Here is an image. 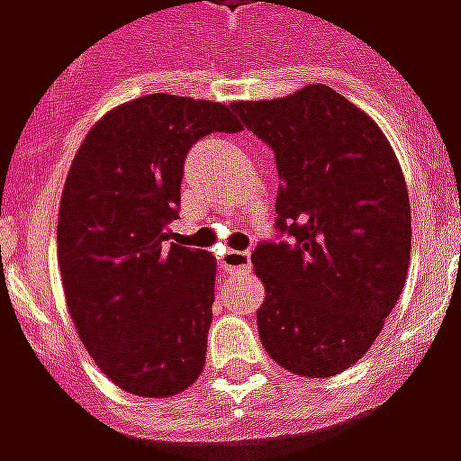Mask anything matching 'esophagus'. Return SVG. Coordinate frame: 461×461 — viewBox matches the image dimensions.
I'll use <instances>...</instances> for the list:
<instances>
[{
	"label": "esophagus",
	"instance_id": "34e87169",
	"mask_svg": "<svg viewBox=\"0 0 461 461\" xmlns=\"http://www.w3.org/2000/svg\"><path fill=\"white\" fill-rule=\"evenodd\" d=\"M251 267V254L249 251H240V249H227L224 257H221V269H249Z\"/></svg>",
	"mask_w": 461,
	"mask_h": 461
}]
</instances>
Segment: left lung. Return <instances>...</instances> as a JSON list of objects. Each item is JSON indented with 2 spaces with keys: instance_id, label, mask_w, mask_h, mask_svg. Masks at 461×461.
<instances>
[{
  "instance_id": "8db88e82",
  "label": "left lung",
  "mask_w": 461,
  "mask_h": 461,
  "mask_svg": "<svg viewBox=\"0 0 461 461\" xmlns=\"http://www.w3.org/2000/svg\"><path fill=\"white\" fill-rule=\"evenodd\" d=\"M231 108L276 155V227L289 234L251 254L267 289L264 350L294 375H339L375 343L405 286L402 167L380 125L329 86Z\"/></svg>"
}]
</instances>
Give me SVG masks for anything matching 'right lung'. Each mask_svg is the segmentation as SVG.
I'll list each match as a JSON object with an SVG mask.
<instances>
[{"label": "right lung", "instance_id": "obj_1", "mask_svg": "<svg viewBox=\"0 0 461 461\" xmlns=\"http://www.w3.org/2000/svg\"><path fill=\"white\" fill-rule=\"evenodd\" d=\"M240 131L230 105L140 95L98 118L71 162L56 230L66 306L95 366L125 393L177 395L204 367L217 261L165 240L187 150Z\"/></svg>", "mask_w": 461, "mask_h": 461}]
</instances>
